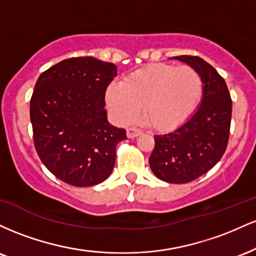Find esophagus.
Returning <instances> with one entry per match:
<instances>
[{"mask_svg":"<svg viewBox=\"0 0 256 256\" xmlns=\"http://www.w3.org/2000/svg\"><path fill=\"white\" fill-rule=\"evenodd\" d=\"M143 132L140 130H138V128H128L126 130V134H128V138H134V137H138L140 136Z\"/></svg>","mask_w":256,"mask_h":256,"instance_id":"34e87169","label":"esophagus"}]
</instances>
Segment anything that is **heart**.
Masks as SVG:
<instances>
[{"label":"heart","mask_w":256,"mask_h":256,"mask_svg":"<svg viewBox=\"0 0 256 256\" xmlns=\"http://www.w3.org/2000/svg\"><path fill=\"white\" fill-rule=\"evenodd\" d=\"M204 94L200 73L192 67L152 64L131 72L122 83L106 90V104L116 122L128 124L140 114L158 131L183 125L198 107Z\"/></svg>","instance_id":"heart-1"}]
</instances>
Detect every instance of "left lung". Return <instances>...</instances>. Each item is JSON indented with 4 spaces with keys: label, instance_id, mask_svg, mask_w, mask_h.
<instances>
[{
    "label": "left lung",
    "instance_id": "left-lung-1",
    "mask_svg": "<svg viewBox=\"0 0 256 256\" xmlns=\"http://www.w3.org/2000/svg\"><path fill=\"white\" fill-rule=\"evenodd\" d=\"M200 73L204 94L198 107L174 131L154 137L149 158L152 173L161 180L183 184L207 173L222 158L230 134L232 101L224 78L204 58H171Z\"/></svg>",
    "mask_w": 256,
    "mask_h": 256
}]
</instances>
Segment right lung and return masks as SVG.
I'll return each instance as SVG.
<instances>
[{
	"mask_svg": "<svg viewBox=\"0 0 256 256\" xmlns=\"http://www.w3.org/2000/svg\"><path fill=\"white\" fill-rule=\"evenodd\" d=\"M114 64L85 56L62 60L37 79L30 102L34 146L44 166L73 186H92L110 176L126 131L110 124L106 89Z\"/></svg>",
	"mask_w": 256,
	"mask_h": 256,
	"instance_id": "1",
	"label": "right lung"
}]
</instances>
